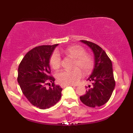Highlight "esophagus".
<instances>
[{"instance_id":"1","label":"esophagus","mask_w":133,"mask_h":133,"mask_svg":"<svg viewBox=\"0 0 133 133\" xmlns=\"http://www.w3.org/2000/svg\"><path fill=\"white\" fill-rule=\"evenodd\" d=\"M69 86V85H66V84H61V87L62 88H64L65 87H67V86Z\"/></svg>"}]
</instances>
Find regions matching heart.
Instances as JSON below:
<instances>
[{
	"label": "heart",
	"instance_id": "obj_1",
	"mask_svg": "<svg viewBox=\"0 0 133 133\" xmlns=\"http://www.w3.org/2000/svg\"><path fill=\"white\" fill-rule=\"evenodd\" d=\"M63 52L74 59L72 70H64L56 74L57 81L62 84L73 85L77 84L81 78L82 72L85 75L90 74L94 68V59L91 55L86 53L84 47L79 45H74L65 48ZM61 58L57 51H54L49 58V64L54 70L59 69L61 66Z\"/></svg>",
	"mask_w": 133,
	"mask_h": 133
}]
</instances>
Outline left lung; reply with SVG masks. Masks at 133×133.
I'll list each match as a JSON object with an SVG mask.
<instances>
[{
    "mask_svg": "<svg viewBox=\"0 0 133 133\" xmlns=\"http://www.w3.org/2000/svg\"><path fill=\"white\" fill-rule=\"evenodd\" d=\"M81 42L86 44L94 55V68L88 79L92 86L86 91L84 95L80 96L81 102L87 106L95 108L106 104L110 99L115 87L112 62L101 47L88 41Z\"/></svg>",
    "mask_w": 133,
    "mask_h": 133,
    "instance_id": "obj_1",
    "label": "left lung"
}]
</instances>
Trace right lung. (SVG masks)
I'll return each instance as SVG.
<instances>
[{
	"instance_id": "right-lung-1",
	"label": "right lung",
	"mask_w": 133,
	"mask_h": 133,
	"mask_svg": "<svg viewBox=\"0 0 133 133\" xmlns=\"http://www.w3.org/2000/svg\"><path fill=\"white\" fill-rule=\"evenodd\" d=\"M58 44L40 45L25 55L18 68L17 81L23 94L33 106L45 109L54 106L61 97L62 89L54 84L49 58ZM47 82L52 86L46 89Z\"/></svg>"
}]
</instances>
